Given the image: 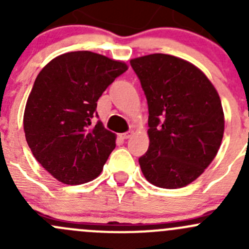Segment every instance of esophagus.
<instances>
[{
    "label": "esophagus",
    "instance_id": "obj_1",
    "mask_svg": "<svg viewBox=\"0 0 249 249\" xmlns=\"http://www.w3.org/2000/svg\"><path fill=\"white\" fill-rule=\"evenodd\" d=\"M131 135H132V131H127V132H124V134H120V137H122L123 140H127Z\"/></svg>",
    "mask_w": 249,
    "mask_h": 249
}]
</instances>
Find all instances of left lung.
Wrapping results in <instances>:
<instances>
[{"instance_id":"1","label":"left lung","mask_w":249,"mask_h":249,"mask_svg":"<svg viewBox=\"0 0 249 249\" xmlns=\"http://www.w3.org/2000/svg\"><path fill=\"white\" fill-rule=\"evenodd\" d=\"M148 104L149 147L139 159L148 182L177 189L212 162L224 134L217 90L190 62L167 54L132 59Z\"/></svg>"}]
</instances>
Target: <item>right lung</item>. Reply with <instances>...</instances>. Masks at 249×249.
I'll return each mask as SVG.
<instances>
[{"instance_id":"right-lung-1","label":"right lung","mask_w":249,"mask_h":249,"mask_svg":"<svg viewBox=\"0 0 249 249\" xmlns=\"http://www.w3.org/2000/svg\"><path fill=\"white\" fill-rule=\"evenodd\" d=\"M127 66L96 53H66L43 67L24 113L27 144L37 161L65 184L96 178L115 148V135L101 122L97 100Z\"/></svg>"}]
</instances>
